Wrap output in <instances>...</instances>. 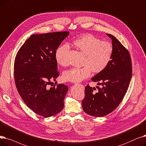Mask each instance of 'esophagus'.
Listing matches in <instances>:
<instances>
[{"label": "esophagus", "mask_w": 146, "mask_h": 146, "mask_svg": "<svg viewBox=\"0 0 146 146\" xmlns=\"http://www.w3.org/2000/svg\"><path fill=\"white\" fill-rule=\"evenodd\" d=\"M79 86L81 87V88H82L83 89H84V86H83V85H82V84H79Z\"/></svg>", "instance_id": "34e87169"}]
</instances>
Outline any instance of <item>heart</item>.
<instances>
[{
    "mask_svg": "<svg viewBox=\"0 0 146 146\" xmlns=\"http://www.w3.org/2000/svg\"><path fill=\"white\" fill-rule=\"evenodd\" d=\"M74 46L84 54L81 68H72L65 71L62 78L65 81L78 82L91 75L93 71L98 73L105 69L112 59L113 47L108 41L102 40L91 34H86L74 41ZM66 44L58 48L55 53V58L62 66H66L67 62L65 54L69 50Z\"/></svg>",
    "mask_w": 146,
    "mask_h": 146,
    "instance_id": "b5f03b06",
    "label": "heart"
}]
</instances>
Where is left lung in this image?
I'll use <instances>...</instances> for the list:
<instances>
[{
	"label": "left lung",
	"mask_w": 146,
	"mask_h": 146,
	"mask_svg": "<svg viewBox=\"0 0 146 146\" xmlns=\"http://www.w3.org/2000/svg\"><path fill=\"white\" fill-rule=\"evenodd\" d=\"M112 40L113 54L107 67L92 78L102 88L87 86L82 102L84 112L95 117H102L118 106L128 90L132 76L131 60L128 51L115 37L106 34Z\"/></svg>",
	"instance_id": "left-lung-1"
}]
</instances>
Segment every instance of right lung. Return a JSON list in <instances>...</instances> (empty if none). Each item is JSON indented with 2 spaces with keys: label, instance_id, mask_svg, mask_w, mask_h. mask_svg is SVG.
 <instances>
[{
  "label": "right lung",
  "instance_id": "obj_1",
  "mask_svg": "<svg viewBox=\"0 0 146 146\" xmlns=\"http://www.w3.org/2000/svg\"><path fill=\"white\" fill-rule=\"evenodd\" d=\"M69 34L68 31L33 34L15 58L14 77L18 92L28 107L45 117L58 114L64 106L68 86H56V83L50 88L47 86L59 75L55 53Z\"/></svg>",
  "mask_w": 146,
  "mask_h": 146
}]
</instances>
